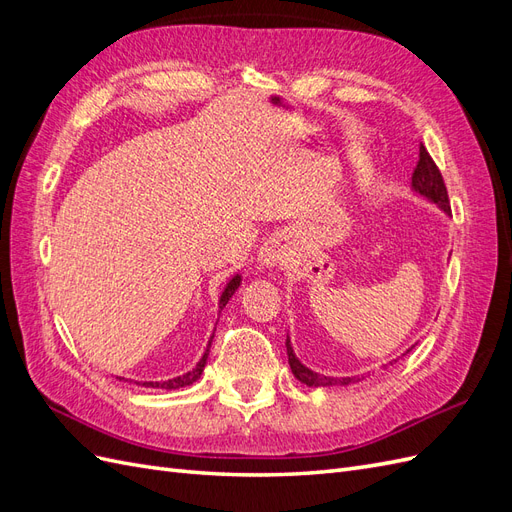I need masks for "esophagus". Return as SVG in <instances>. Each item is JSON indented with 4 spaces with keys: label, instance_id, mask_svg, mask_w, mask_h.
I'll return each mask as SVG.
<instances>
[{
    "label": "esophagus",
    "instance_id": "obj_1",
    "mask_svg": "<svg viewBox=\"0 0 512 512\" xmlns=\"http://www.w3.org/2000/svg\"><path fill=\"white\" fill-rule=\"evenodd\" d=\"M284 256H286V252H284V245L277 241V239H271V241H267L265 245L260 247V254H258V260H260V265L262 267H277V265H282L284 262Z\"/></svg>",
    "mask_w": 512,
    "mask_h": 512
}]
</instances>
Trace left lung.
Returning a JSON list of instances; mask_svg holds the SVG:
<instances>
[{
	"label": "left lung",
	"mask_w": 512,
	"mask_h": 512,
	"mask_svg": "<svg viewBox=\"0 0 512 512\" xmlns=\"http://www.w3.org/2000/svg\"><path fill=\"white\" fill-rule=\"evenodd\" d=\"M412 190L416 194L425 196L431 203H436L444 213L451 215V203H448V192H446V185L442 179L440 168L436 166V162L431 160L429 151L421 145L418 149V162L416 168L412 173ZM286 352H288V363L292 374L297 380H301L307 386H346L352 382H359V376H352V378H333V376H320L316 371L307 369L297 356H294V350L290 346V339L286 337Z\"/></svg>",
	"instance_id": "1"
}]
</instances>
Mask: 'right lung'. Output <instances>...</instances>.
Here are the masks:
<instances>
[{"instance_id": "add662e5", "label": "right lung", "mask_w": 512, "mask_h": 512, "mask_svg": "<svg viewBox=\"0 0 512 512\" xmlns=\"http://www.w3.org/2000/svg\"><path fill=\"white\" fill-rule=\"evenodd\" d=\"M239 284H241V275L237 273V275L232 277V280L226 284V288H224V292H222V297H220V309L226 307V303L230 301L232 294H235V290L239 288ZM211 342H213V335H211V339H209V344H207V350H205V354H203V359H200V361L196 363V367H194L192 371H188V374L177 376V378H173V380H164V382H136V384L147 386V389H164V391H175V389H183V386H190L192 382H196V380L200 378V374H203V369H205V365H207V356H209Z\"/></svg>"}]
</instances>
